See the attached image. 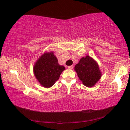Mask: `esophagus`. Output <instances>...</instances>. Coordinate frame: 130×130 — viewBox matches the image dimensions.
I'll return each instance as SVG.
<instances>
[{"label": "esophagus", "mask_w": 130, "mask_h": 130, "mask_svg": "<svg viewBox=\"0 0 130 130\" xmlns=\"http://www.w3.org/2000/svg\"><path fill=\"white\" fill-rule=\"evenodd\" d=\"M67 68H68L69 69H72L73 68V66H70L67 67Z\"/></svg>", "instance_id": "obj_1"}]
</instances>
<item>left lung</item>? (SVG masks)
<instances>
[{
	"label": "left lung",
	"mask_w": 130,
	"mask_h": 130,
	"mask_svg": "<svg viewBox=\"0 0 130 130\" xmlns=\"http://www.w3.org/2000/svg\"><path fill=\"white\" fill-rule=\"evenodd\" d=\"M74 70L79 79L86 86H93L101 79V73L98 65L89 56L82 58L79 63L75 66Z\"/></svg>",
	"instance_id": "8db88e82"
}]
</instances>
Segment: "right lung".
<instances>
[{"mask_svg": "<svg viewBox=\"0 0 130 130\" xmlns=\"http://www.w3.org/2000/svg\"><path fill=\"white\" fill-rule=\"evenodd\" d=\"M65 67L58 64L53 52L45 53L39 58L34 67V72L40 84L50 88L59 79Z\"/></svg>", "mask_w": 130, "mask_h": 130, "instance_id": "1", "label": "right lung"}]
</instances>
